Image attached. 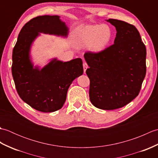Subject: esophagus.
<instances>
[{
  "mask_svg": "<svg viewBox=\"0 0 158 158\" xmlns=\"http://www.w3.org/2000/svg\"><path fill=\"white\" fill-rule=\"evenodd\" d=\"M83 70H84V73H85L87 69L88 68V64H87L85 62H83Z\"/></svg>",
  "mask_w": 158,
  "mask_h": 158,
  "instance_id": "esophagus-1",
  "label": "esophagus"
}]
</instances>
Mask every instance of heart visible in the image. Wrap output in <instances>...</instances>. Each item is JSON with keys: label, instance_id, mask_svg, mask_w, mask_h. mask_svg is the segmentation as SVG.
<instances>
[{"label": "heart", "instance_id": "b5f03b06", "mask_svg": "<svg viewBox=\"0 0 158 158\" xmlns=\"http://www.w3.org/2000/svg\"><path fill=\"white\" fill-rule=\"evenodd\" d=\"M112 36V31L108 25H88L77 31L75 45L79 48L89 45L92 52L100 53L107 48Z\"/></svg>", "mask_w": 158, "mask_h": 158}]
</instances>
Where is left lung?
<instances>
[{
	"label": "left lung",
	"instance_id": "8db88e82",
	"mask_svg": "<svg viewBox=\"0 0 158 158\" xmlns=\"http://www.w3.org/2000/svg\"><path fill=\"white\" fill-rule=\"evenodd\" d=\"M107 22L116 28L114 44L100 53L86 52L89 66V99L103 110L127 105L139 95L146 75V48L135 26L121 20Z\"/></svg>",
	"mask_w": 158,
	"mask_h": 158
}]
</instances>
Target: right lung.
I'll return each mask as SVG.
<instances>
[{"mask_svg": "<svg viewBox=\"0 0 158 158\" xmlns=\"http://www.w3.org/2000/svg\"><path fill=\"white\" fill-rule=\"evenodd\" d=\"M40 33L66 37L69 28L58 15L38 16L30 20L20 31L13 48L11 71L23 101L39 111L49 113L64 105L70 84L83 75V62L81 58L64 62L54 58L41 69L34 67L30 51Z\"/></svg>", "mask_w": 158, "mask_h": 158, "instance_id": "right-lung-1", "label": "right lung"}]
</instances>
